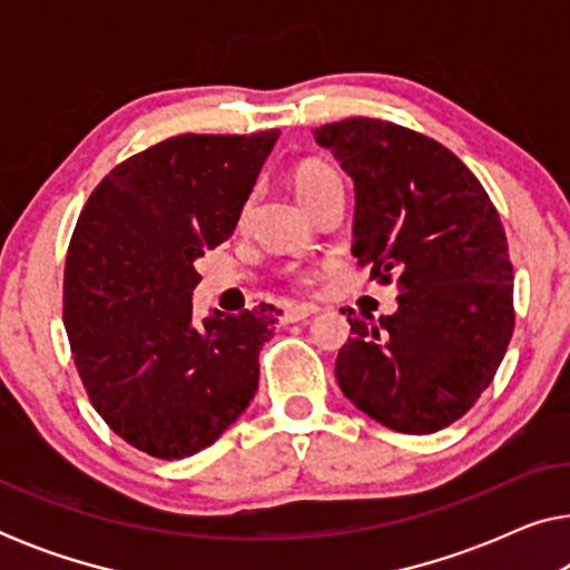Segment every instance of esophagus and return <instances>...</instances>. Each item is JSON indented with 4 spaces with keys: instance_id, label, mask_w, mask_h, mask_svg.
<instances>
[{
    "instance_id": "1",
    "label": "esophagus",
    "mask_w": 570,
    "mask_h": 570,
    "mask_svg": "<svg viewBox=\"0 0 570 570\" xmlns=\"http://www.w3.org/2000/svg\"><path fill=\"white\" fill-rule=\"evenodd\" d=\"M316 306H287L285 308V314H283V318L287 324H295V322H306L308 316H314L316 314Z\"/></svg>"
}]
</instances>
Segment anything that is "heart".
<instances>
[{
  "instance_id": "heart-1",
  "label": "heart",
  "mask_w": 570,
  "mask_h": 570,
  "mask_svg": "<svg viewBox=\"0 0 570 570\" xmlns=\"http://www.w3.org/2000/svg\"><path fill=\"white\" fill-rule=\"evenodd\" d=\"M293 184H295V191H298V197L303 202H308V199H314L316 194L330 189V186L340 184V176H337V170H334L332 166H326V163H322V160H303L301 166L295 168Z\"/></svg>"
}]
</instances>
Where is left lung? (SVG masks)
Here are the masks:
<instances>
[{
    "label": "left lung",
    "instance_id": "1",
    "mask_svg": "<svg viewBox=\"0 0 570 570\" xmlns=\"http://www.w3.org/2000/svg\"><path fill=\"white\" fill-rule=\"evenodd\" d=\"M355 184L353 256L400 308L347 318L342 394L396 433H435L493 381L513 334L509 240L488 191L435 139L381 119L314 129Z\"/></svg>",
    "mask_w": 570,
    "mask_h": 570
}]
</instances>
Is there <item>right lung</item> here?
<instances>
[{
  "instance_id": "right-lung-1",
  "label": "right lung",
  "mask_w": 570,
  "mask_h": 570,
  "mask_svg": "<svg viewBox=\"0 0 570 570\" xmlns=\"http://www.w3.org/2000/svg\"><path fill=\"white\" fill-rule=\"evenodd\" d=\"M277 137H170L119 163L77 220L65 267L77 373L108 428L145 454H197L254 400L279 311L194 324V262L236 230Z\"/></svg>"
}]
</instances>
